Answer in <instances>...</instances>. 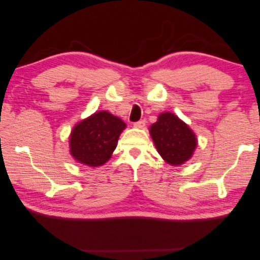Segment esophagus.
<instances>
[{"label":"esophagus","mask_w":260,"mask_h":260,"mask_svg":"<svg viewBox=\"0 0 260 260\" xmlns=\"http://www.w3.org/2000/svg\"><path fill=\"white\" fill-rule=\"evenodd\" d=\"M145 123H146V121H145L144 119H142V120H139V121H137V122L133 123V127H135V128H138V129H142V128H144Z\"/></svg>","instance_id":"34e87169"}]
</instances>
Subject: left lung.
Segmentation results:
<instances>
[{
	"instance_id": "1",
	"label": "left lung",
	"mask_w": 260,
	"mask_h": 260,
	"mask_svg": "<svg viewBox=\"0 0 260 260\" xmlns=\"http://www.w3.org/2000/svg\"><path fill=\"white\" fill-rule=\"evenodd\" d=\"M149 133L157 152L172 166L190 159L198 145L194 132L172 113L160 114L157 121L149 127Z\"/></svg>"
}]
</instances>
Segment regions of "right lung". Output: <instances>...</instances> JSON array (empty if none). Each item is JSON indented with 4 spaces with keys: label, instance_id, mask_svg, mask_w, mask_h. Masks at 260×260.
Here are the masks:
<instances>
[{
    "label": "right lung",
    "instance_id": "add662e5",
    "mask_svg": "<svg viewBox=\"0 0 260 260\" xmlns=\"http://www.w3.org/2000/svg\"><path fill=\"white\" fill-rule=\"evenodd\" d=\"M125 123L111 113L102 111L77 123L70 135V154L80 164L98 167L115 151Z\"/></svg>",
    "mask_w": 260,
    "mask_h": 260
}]
</instances>
